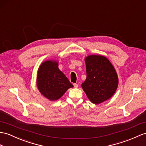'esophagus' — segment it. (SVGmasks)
Here are the masks:
<instances>
[{"mask_svg": "<svg viewBox=\"0 0 146 146\" xmlns=\"http://www.w3.org/2000/svg\"><path fill=\"white\" fill-rule=\"evenodd\" d=\"M74 87L75 88H77L78 87V84H74Z\"/></svg>", "mask_w": 146, "mask_h": 146, "instance_id": "obj_1", "label": "esophagus"}]
</instances>
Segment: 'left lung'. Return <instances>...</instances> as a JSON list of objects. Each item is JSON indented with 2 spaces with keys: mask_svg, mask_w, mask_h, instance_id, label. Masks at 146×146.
Masks as SVG:
<instances>
[{
  "mask_svg": "<svg viewBox=\"0 0 146 146\" xmlns=\"http://www.w3.org/2000/svg\"><path fill=\"white\" fill-rule=\"evenodd\" d=\"M87 78L82 84L88 98L99 104L111 98L118 85V77L111 63L105 56L90 55L85 59Z\"/></svg>",
  "mask_w": 146,
  "mask_h": 146,
  "instance_id": "1",
  "label": "left lung"
}]
</instances>
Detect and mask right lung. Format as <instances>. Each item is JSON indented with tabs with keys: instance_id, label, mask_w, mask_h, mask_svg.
<instances>
[{
	"instance_id": "right-lung-1",
	"label": "right lung",
	"mask_w": 146,
	"mask_h": 146,
	"mask_svg": "<svg viewBox=\"0 0 146 146\" xmlns=\"http://www.w3.org/2000/svg\"><path fill=\"white\" fill-rule=\"evenodd\" d=\"M37 87L40 93L51 101L58 100L69 88L73 87L68 79L58 68L55 61H46L39 67Z\"/></svg>"
}]
</instances>
